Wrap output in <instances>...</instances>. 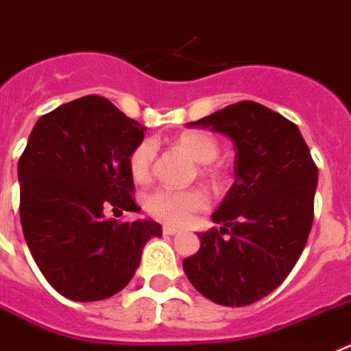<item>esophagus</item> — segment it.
Here are the masks:
<instances>
[{
  "label": "esophagus",
  "mask_w": 351,
  "mask_h": 351,
  "mask_svg": "<svg viewBox=\"0 0 351 351\" xmlns=\"http://www.w3.org/2000/svg\"><path fill=\"white\" fill-rule=\"evenodd\" d=\"M162 233L164 234H169V237H173V234H178L180 231L176 230V228H173V226H164L162 228Z\"/></svg>",
  "instance_id": "1"
}]
</instances>
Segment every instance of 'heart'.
Returning <instances> with one entry per match:
<instances>
[{"mask_svg": "<svg viewBox=\"0 0 351 351\" xmlns=\"http://www.w3.org/2000/svg\"><path fill=\"white\" fill-rule=\"evenodd\" d=\"M175 146L194 158L196 162L205 164L201 167V176L212 182H217L221 178V171L210 164L219 155V143L212 134L203 132V130H187L176 136ZM155 160H157V143L154 139H143L129 157L130 175L138 184L150 182ZM206 206H208V197L199 189H187V191L158 189L146 197L148 213L158 221L175 224V226L187 224L194 213L205 210Z\"/></svg>", "mask_w": 351, "mask_h": 351, "instance_id": "obj_1", "label": "heart"}]
</instances>
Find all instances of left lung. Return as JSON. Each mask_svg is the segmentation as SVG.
<instances>
[{"label":"left lung","mask_w":351,"mask_h":351,"mask_svg":"<svg viewBox=\"0 0 351 351\" xmlns=\"http://www.w3.org/2000/svg\"><path fill=\"white\" fill-rule=\"evenodd\" d=\"M187 125L224 134L237 154L234 184L212 215L222 228L197 233L201 247L184 272L212 302L249 306L272 293L302 254L318 167L297 125L252 100Z\"/></svg>","instance_id":"8db88e82"}]
</instances>
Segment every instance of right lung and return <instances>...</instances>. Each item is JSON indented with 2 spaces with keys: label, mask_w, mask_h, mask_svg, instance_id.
I'll return each instance as SVG.
<instances>
[{
  "label": "right lung",
  "mask_w": 351,
  "mask_h": 351,
  "mask_svg": "<svg viewBox=\"0 0 351 351\" xmlns=\"http://www.w3.org/2000/svg\"><path fill=\"white\" fill-rule=\"evenodd\" d=\"M146 127L99 95L66 102L36 121L17 164L21 224L47 282L75 302L112 297L129 285L158 222H118L138 212L129 157Z\"/></svg>",
  "instance_id": "add662e5"
}]
</instances>
